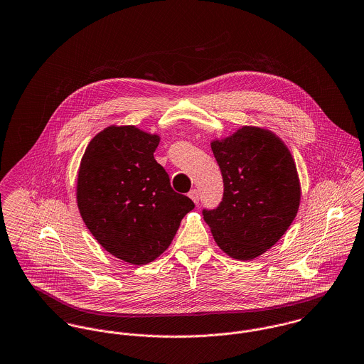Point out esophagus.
Masks as SVG:
<instances>
[{"label": "esophagus", "mask_w": 364, "mask_h": 364, "mask_svg": "<svg viewBox=\"0 0 364 364\" xmlns=\"http://www.w3.org/2000/svg\"><path fill=\"white\" fill-rule=\"evenodd\" d=\"M188 196L192 198V200H193V201L198 204V200H200V196H198V192L196 191V189H192V191L188 193Z\"/></svg>", "instance_id": "1"}]
</instances>
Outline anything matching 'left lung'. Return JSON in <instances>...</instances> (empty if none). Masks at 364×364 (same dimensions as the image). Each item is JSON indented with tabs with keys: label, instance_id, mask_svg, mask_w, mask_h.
Returning a JSON list of instances; mask_svg holds the SVG:
<instances>
[{
	"label": "left lung",
	"instance_id": "1",
	"mask_svg": "<svg viewBox=\"0 0 364 364\" xmlns=\"http://www.w3.org/2000/svg\"><path fill=\"white\" fill-rule=\"evenodd\" d=\"M224 181L223 201L203 210L228 256L253 260L272 247L298 214L300 185L291 151L274 133L243 127L211 143Z\"/></svg>",
	"mask_w": 364,
	"mask_h": 364
}]
</instances>
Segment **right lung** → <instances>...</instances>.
Returning <instances> with one entry per match:
<instances>
[{
	"mask_svg": "<svg viewBox=\"0 0 364 364\" xmlns=\"http://www.w3.org/2000/svg\"><path fill=\"white\" fill-rule=\"evenodd\" d=\"M160 136L136 127H108L89 143L77 173L80 215L112 256L147 264L171 245L195 203L171 188L154 159Z\"/></svg>",
	"mask_w": 364,
	"mask_h": 364,
	"instance_id": "right-lung-1",
	"label": "right lung"
}]
</instances>
